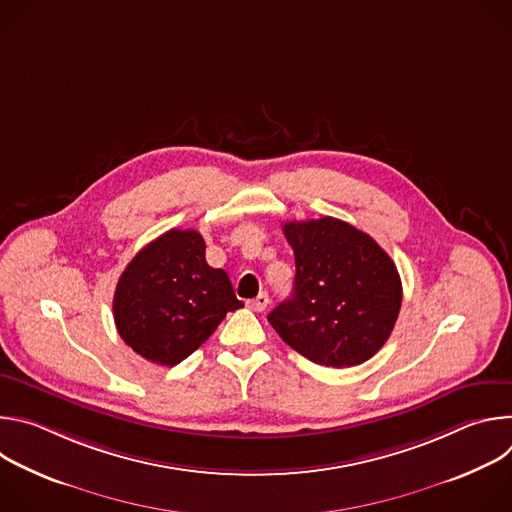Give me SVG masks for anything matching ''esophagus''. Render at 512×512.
Returning a JSON list of instances; mask_svg holds the SVG:
<instances>
[{"label": "esophagus", "instance_id": "34e87169", "mask_svg": "<svg viewBox=\"0 0 512 512\" xmlns=\"http://www.w3.org/2000/svg\"><path fill=\"white\" fill-rule=\"evenodd\" d=\"M267 306H269V296L265 294V291H261V294H259L255 300L249 302V308H251L253 312H263Z\"/></svg>", "mask_w": 512, "mask_h": 512}]
</instances>
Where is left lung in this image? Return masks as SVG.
Returning <instances> with one entry per match:
<instances>
[{"label":"left lung","mask_w":512,"mask_h":512,"mask_svg":"<svg viewBox=\"0 0 512 512\" xmlns=\"http://www.w3.org/2000/svg\"><path fill=\"white\" fill-rule=\"evenodd\" d=\"M294 249V296L267 316L285 344L324 367H356L377 354L397 322L403 287L373 237L332 216L285 223Z\"/></svg>","instance_id":"left-lung-1"}]
</instances>
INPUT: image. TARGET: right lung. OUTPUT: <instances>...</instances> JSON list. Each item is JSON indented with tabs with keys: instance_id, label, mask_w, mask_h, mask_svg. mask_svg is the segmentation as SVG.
<instances>
[{
	"instance_id": "1",
	"label": "right lung",
	"mask_w": 512,
	"mask_h": 512,
	"mask_svg": "<svg viewBox=\"0 0 512 512\" xmlns=\"http://www.w3.org/2000/svg\"><path fill=\"white\" fill-rule=\"evenodd\" d=\"M198 231L172 229L125 267L113 298L119 336L145 360L174 367L243 308L229 275L204 257Z\"/></svg>"
}]
</instances>
